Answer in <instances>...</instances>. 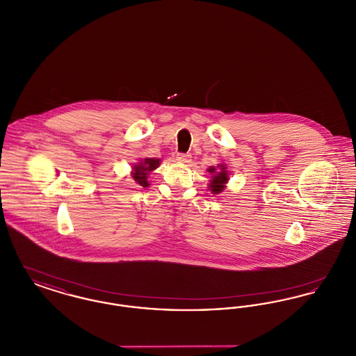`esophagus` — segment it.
I'll return each mask as SVG.
<instances>
[{"label": "esophagus", "mask_w": 356, "mask_h": 356, "mask_svg": "<svg viewBox=\"0 0 356 356\" xmlns=\"http://www.w3.org/2000/svg\"><path fill=\"white\" fill-rule=\"evenodd\" d=\"M176 160H177L179 163H184V164H188V163H191L192 157H191V154H186V153H179V154L176 156Z\"/></svg>", "instance_id": "esophagus-1"}]
</instances>
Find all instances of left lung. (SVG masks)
Wrapping results in <instances>:
<instances>
[{
	"label": "left lung",
	"instance_id": "8db88e82",
	"mask_svg": "<svg viewBox=\"0 0 356 356\" xmlns=\"http://www.w3.org/2000/svg\"><path fill=\"white\" fill-rule=\"evenodd\" d=\"M207 170L211 175V180H209V184H208L209 191L213 195L221 193L225 189L227 183L229 180V172H228L227 165L225 164H219L216 167H209Z\"/></svg>",
	"mask_w": 356,
	"mask_h": 356
}]
</instances>
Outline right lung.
Wrapping results in <instances>:
<instances>
[{
	"label": "right lung",
	"instance_id": "obj_1",
	"mask_svg": "<svg viewBox=\"0 0 356 356\" xmlns=\"http://www.w3.org/2000/svg\"><path fill=\"white\" fill-rule=\"evenodd\" d=\"M160 161H161L160 159H154V157L153 159H149V157L141 159L137 164L132 167V172H131L132 179L138 186H144V188L149 186L148 175H149V172L159 168Z\"/></svg>",
	"mask_w": 356,
	"mask_h": 356
}]
</instances>
